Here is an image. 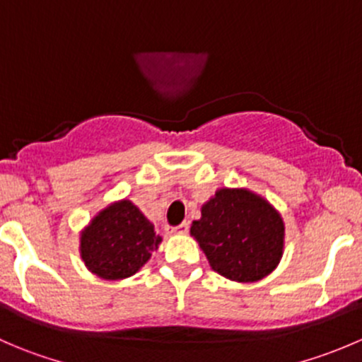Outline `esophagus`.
<instances>
[{"mask_svg":"<svg viewBox=\"0 0 362 362\" xmlns=\"http://www.w3.org/2000/svg\"><path fill=\"white\" fill-rule=\"evenodd\" d=\"M187 231H189V224H187V222H184V224L177 226V228H170V226H168V228H166L168 235H185V233H187Z\"/></svg>","mask_w":362,"mask_h":362,"instance_id":"obj_1","label":"esophagus"}]
</instances>
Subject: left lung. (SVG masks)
<instances>
[{"mask_svg":"<svg viewBox=\"0 0 362 362\" xmlns=\"http://www.w3.org/2000/svg\"><path fill=\"white\" fill-rule=\"evenodd\" d=\"M198 242L214 272L233 282L262 280L276 269L286 247V224L266 198L247 187H221L192 221Z\"/></svg>","mask_w":362,"mask_h":362,"instance_id":"1","label":"left lung"}]
</instances>
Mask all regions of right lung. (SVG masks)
<instances>
[{
    "instance_id": "1",
    "label": "right lung",
    "mask_w": 362,
    "mask_h": 362,
    "mask_svg": "<svg viewBox=\"0 0 362 362\" xmlns=\"http://www.w3.org/2000/svg\"><path fill=\"white\" fill-rule=\"evenodd\" d=\"M78 240L86 268L103 280L133 276L163 242L154 224L127 198L101 208L80 231Z\"/></svg>"
}]
</instances>
